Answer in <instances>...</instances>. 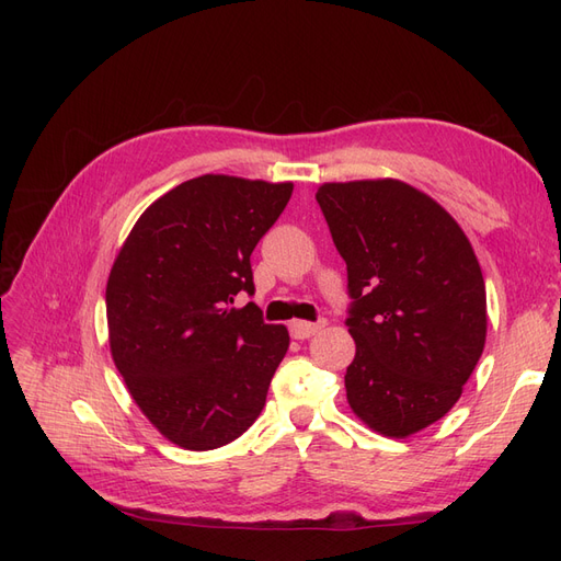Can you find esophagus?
Returning a JSON list of instances; mask_svg holds the SVG:
<instances>
[{"mask_svg": "<svg viewBox=\"0 0 561 561\" xmlns=\"http://www.w3.org/2000/svg\"><path fill=\"white\" fill-rule=\"evenodd\" d=\"M322 328H325V320H318V322L293 320V322H290V334H293L295 339H309V336H313L316 332H320Z\"/></svg>", "mask_w": 561, "mask_h": 561, "instance_id": "esophagus-1", "label": "esophagus"}]
</instances>
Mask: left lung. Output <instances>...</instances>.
I'll list each match as a JSON object with an SVG mask.
<instances>
[{"mask_svg": "<svg viewBox=\"0 0 561 561\" xmlns=\"http://www.w3.org/2000/svg\"><path fill=\"white\" fill-rule=\"evenodd\" d=\"M316 201L346 262L353 414L410 437L463 393L486 342V293L456 219L400 180L325 182Z\"/></svg>", "mask_w": 561, "mask_h": 561, "instance_id": "1", "label": "left lung"}]
</instances>
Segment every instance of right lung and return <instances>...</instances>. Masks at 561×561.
<instances>
[{
    "mask_svg": "<svg viewBox=\"0 0 561 561\" xmlns=\"http://www.w3.org/2000/svg\"><path fill=\"white\" fill-rule=\"evenodd\" d=\"M293 182L201 175L140 215L107 278L110 351L140 412L165 439L208 451L243 435L290 346L254 304L250 254Z\"/></svg>",
    "mask_w": 561,
    "mask_h": 561,
    "instance_id": "right-lung-1",
    "label": "right lung"
}]
</instances>
